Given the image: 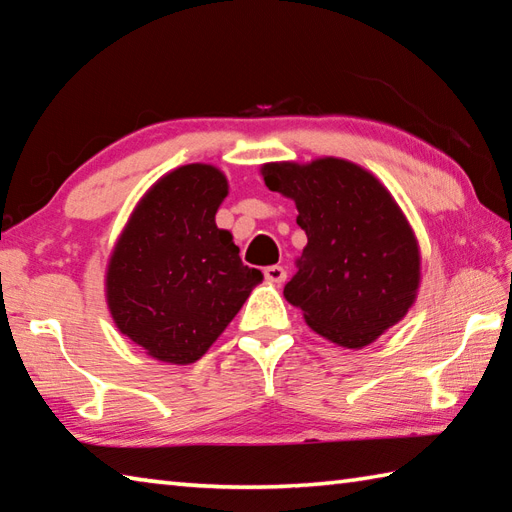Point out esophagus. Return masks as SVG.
<instances>
[{
    "label": "esophagus",
    "instance_id": "obj_1",
    "mask_svg": "<svg viewBox=\"0 0 512 512\" xmlns=\"http://www.w3.org/2000/svg\"><path fill=\"white\" fill-rule=\"evenodd\" d=\"M264 277L268 281H273V284H284L288 273L284 266H268V268H264Z\"/></svg>",
    "mask_w": 512,
    "mask_h": 512
}]
</instances>
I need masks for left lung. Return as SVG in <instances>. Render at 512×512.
Here are the masks:
<instances>
[{
	"instance_id": "8db88e82",
	"label": "left lung",
	"mask_w": 512,
	"mask_h": 512,
	"mask_svg": "<svg viewBox=\"0 0 512 512\" xmlns=\"http://www.w3.org/2000/svg\"><path fill=\"white\" fill-rule=\"evenodd\" d=\"M270 191L297 204L308 246L284 297L343 347L376 341L411 308L420 255L405 215L372 173L339 158L262 167Z\"/></svg>"
}]
</instances>
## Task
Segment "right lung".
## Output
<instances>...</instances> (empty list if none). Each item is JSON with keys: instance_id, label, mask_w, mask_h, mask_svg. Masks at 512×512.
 Here are the masks:
<instances>
[{"instance_id": "obj_1", "label": "right lung", "mask_w": 512, "mask_h": 512, "mask_svg": "<svg viewBox=\"0 0 512 512\" xmlns=\"http://www.w3.org/2000/svg\"><path fill=\"white\" fill-rule=\"evenodd\" d=\"M226 193V178L211 165L171 171L140 200L114 248L112 317L158 361H198L262 281L242 264L233 235L215 226Z\"/></svg>"}]
</instances>
